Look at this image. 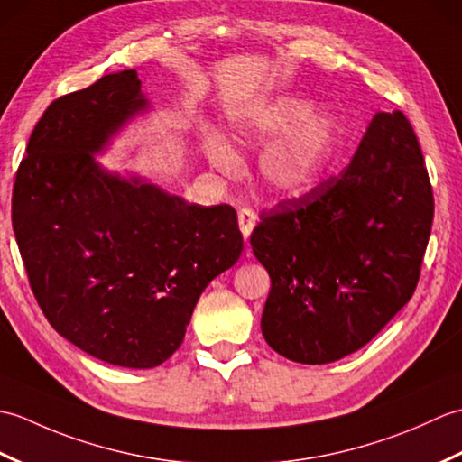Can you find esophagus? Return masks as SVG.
I'll return each mask as SVG.
<instances>
[{"instance_id":"obj_1","label":"esophagus","mask_w":462,"mask_h":462,"mask_svg":"<svg viewBox=\"0 0 462 462\" xmlns=\"http://www.w3.org/2000/svg\"><path fill=\"white\" fill-rule=\"evenodd\" d=\"M238 226H240L242 236L250 238L254 226H256V212L250 210V208H242L238 212Z\"/></svg>"}]
</instances>
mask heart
Wrapping results in <instances>:
<instances>
[{"instance_id": "heart-1", "label": "heart", "mask_w": 462, "mask_h": 462, "mask_svg": "<svg viewBox=\"0 0 462 462\" xmlns=\"http://www.w3.org/2000/svg\"><path fill=\"white\" fill-rule=\"evenodd\" d=\"M234 134L242 144L263 146L278 135L260 159V176L270 190L301 196L326 179L336 159L341 129L336 115L296 95H278L238 116ZM206 154L214 169L230 174L238 169V156L220 136L206 139Z\"/></svg>"}]
</instances>
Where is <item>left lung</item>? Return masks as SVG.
<instances>
[{
  "instance_id": "left-lung-1",
  "label": "left lung",
  "mask_w": 462,
  "mask_h": 462,
  "mask_svg": "<svg viewBox=\"0 0 462 462\" xmlns=\"http://www.w3.org/2000/svg\"><path fill=\"white\" fill-rule=\"evenodd\" d=\"M433 214L413 126L401 111L377 113L346 171L263 210L252 232L272 280L268 346L321 365L369 343L413 296Z\"/></svg>"
}]
</instances>
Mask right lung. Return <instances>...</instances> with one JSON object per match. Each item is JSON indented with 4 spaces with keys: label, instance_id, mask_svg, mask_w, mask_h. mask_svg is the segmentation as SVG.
<instances>
[{
    "label": "right lung",
    "instance_id": "right-lung-1",
    "mask_svg": "<svg viewBox=\"0 0 462 462\" xmlns=\"http://www.w3.org/2000/svg\"><path fill=\"white\" fill-rule=\"evenodd\" d=\"M149 109L134 69L59 97L29 136L12 222L33 296L89 356L151 369L180 347L204 288L244 250L236 210L186 204L95 161Z\"/></svg>",
    "mask_w": 462,
    "mask_h": 462
}]
</instances>
